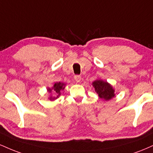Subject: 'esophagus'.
<instances>
[{
  "label": "esophagus",
  "mask_w": 153,
  "mask_h": 153,
  "mask_svg": "<svg viewBox=\"0 0 153 153\" xmlns=\"http://www.w3.org/2000/svg\"><path fill=\"white\" fill-rule=\"evenodd\" d=\"M74 79L77 82H79L80 81V80H81V76L80 75H75L74 77Z\"/></svg>",
  "instance_id": "obj_1"
}]
</instances>
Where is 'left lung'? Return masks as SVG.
Instances as JSON below:
<instances>
[{
    "label": "left lung",
    "mask_w": 153,
    "mask_h": 153,
    "mask_svg": "<svg viewBox=\"0 0 153 153\" xmlns=\"http://www.w3.org/2000/svg\"><path fill=\"white\" fill-rule=\"evenodd\" d=\"M93 87H94L95 91L101 99L108 101L114 97V89L106 81L102 80H96L93 82Z\"/></svg>",
    "instance_id": "1"
}]
</instances>
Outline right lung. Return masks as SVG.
Segmentation results:
<instances>
[{
  "instance_id": "right-lung-1",
  "label": "right lung",
  "mask_w": 153,
  "mask_h": 153,
  "mask_svg": "<svg viewBox=\"0 0 153 153\" xmlns=\"http://www.w3.org/2000/svg\"><path fill=\"white\" fill-rule=\"evenodd\" d=\"M65 86V84L63 83V82H55V83L54 84L53 86H52V88H49L47 89V91H48L49 93H51L52 91V92L55 94V96H50L48 99H50V101H54L55 99H57V98L60 96V91L64 90Z\"/></svg>"
}]
</instances>
